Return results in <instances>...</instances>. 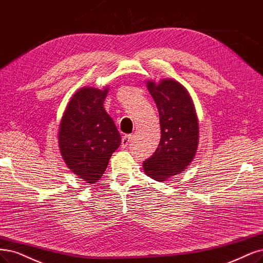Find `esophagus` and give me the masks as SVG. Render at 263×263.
Returning a JSON list of instances; mask_svg holds the SVG:
<instances>
[{"instance_id":"1","label":"esophagus","mask_w":263,"mask_h":263,"mask_svg":"<svg viewBox=\"0 0 263 263\" xmlns=\"http://www.w3.org/2000/svg\"><path fill=\"white\" fill-rule=\"evenodd\" d=\"M130 139H132V135H125L124 137L122 138V143H121V146H122V148H126L129 144V142H130Z\"/></svg>"}]
</instances>
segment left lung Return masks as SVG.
<instances>
[{"label": "left lung", "instance_id": "1", "mask_svg": "<svg viewBox=\"0 0 263 263\" xmlns=\"http://www.w3.org/2000/svg\"><path fill=\"white\" fill-rule=\"evenodd\" d=\"M147 88L159 111L161 139L142 166L147 176L164 182L193 162L199 142L198 117L192 97L178 81L166 78L156 84L148 80Z\"/></svg>", "mask_w": 263, "mask_h": 263}]
</instances>
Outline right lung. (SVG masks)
Here are the masks:
<instances>
[{"label":"right lung","instance_id":"obj_1","mask_svg":"<svg viewBox=\"0 0 263 263\" xmlns=\"http://www.w3.org/2000/svg\"><path fill=\"white\" fill-rule=\"evenodd\" d=\"M108 87H84L73 95L59 125V147L67 167L88 184L97 183L120 147L121 135L104 110Z\"/></svg>","mask_w":263,"mask_h":263}]
</instances>
